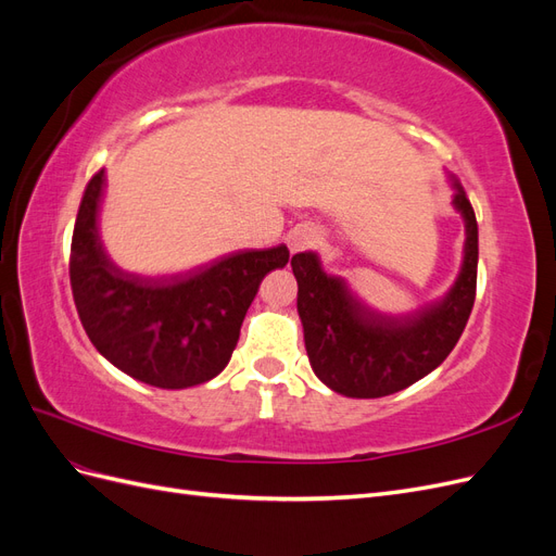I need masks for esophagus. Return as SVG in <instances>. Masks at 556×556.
<instances>
[{
	"label": "esophagus",
	"instance_id": "obj_1",
	"mask_svg": "<svg viewBox=\"0 0 556 556\" xmlns=\"http://www.w3.org/2000/svg\"><path fill=\"white\" fill-rule=\"evenodd\" d=\"M317 231L308 225H299L294 227L290 233H288V245H290V252H301V250H308L317 243Z\"/></svg>",
	"mask_w": 556,
	"mask_h": 556
}]
</instances>
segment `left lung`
<instances>
[{"instance_id":"left-lung-1","label":"left lung","mask_w":556,"mask_h":556,"mask_svg":"<svg viewBox=\"0 0 556 556\" xmlns=\"http://www.w3.org/2000/svg\"><path fill=\"white\" fill-rule=\"evenodd\" d=\"M452 206L464 217L462 271L450 292L406 315L368 308L339 276H329L317 252H299L292 271L296 311L315 376L352 399H378L429 376L457 345L476 301L478 223L457 178H450Z\"/></svg>"}]
</instances>
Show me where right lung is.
<instances>
[{"mask_svg":"<svg viewBox=\"0 0 556 556\" xmlns=\"http://www.w3.org/2000/svg\"><path fill=\"white\" fill-rule=\"evenodd\" d=\"M106 174L88 182L76 215L70 278L88 339L123 374L162 390L208 382L229 364L260 282L290 260L288 245L239 250L174 276L115 266L99 237Z\"/></svg>","mask_w":556,"mask_h":556,"instance_id":"obj_1","label":"right lung"}]
</instances>
